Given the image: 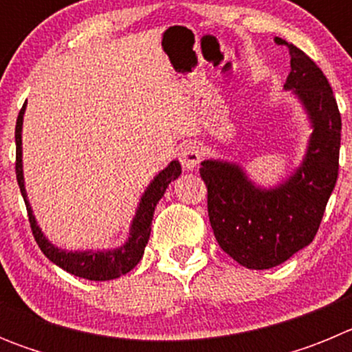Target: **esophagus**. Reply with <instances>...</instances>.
Returning a JSON list of instances; mask_svg holds the SVG:
<instances>
[{"mask_svg":"<svg viewBox=\"0 0 352 352\" xmlns=\"http://www.w3.org/2000/svg\"><path fill=\"white\" fill-rule=\"evenodd\" d=\"M178 158H179V164L183 166V169L186 170H192L194 167H197L203 160V151L199 149V146L192 144H183L178 151Z\"/></svg>","mask_w":352,"mask_h":352,"instance_id":"esophagus-1","label":"esophagus"}]
</instances>
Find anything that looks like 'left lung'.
Masks as SVG:
<instances>
[{
  "label": "left lung",
  "instance_id": "obj_1",
  "mask_svg": "<svg viewBox=\"0 0 352 352\" xmlns=\"http://www.w3.org/2000/svg\"><path fill=\"white\" fill-rule=\"evenodd\" d=\"M291 56L285 89H294L312 120L309 151L284 185L261 190L227 162L204 160L208 217L226 254L250 270L278 266L316 238L338 178L342 118L322 70L296 45L282 38Z\"/></svg>",
  "mask_w": 352,
  "mask_h": 352
}]
</instances>
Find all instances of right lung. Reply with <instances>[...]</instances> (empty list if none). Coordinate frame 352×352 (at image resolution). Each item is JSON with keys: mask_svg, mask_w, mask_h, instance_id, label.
<instances>
[{"mask_svg": "<svg viewBox=\"0 0 352 352\" xmlns=\"http://www.w3.org/2000/svg\"><path fill=\"white\" fill-rule=\"evenodd\" d=\"M24 107L17 116V125H15V174H17V183L21 188V194L24 197L28 210V219H30L31 232L35 236L36 245L43 252V256L51 259L52 263L58 264L65 272L72 275L88 278V280H113L118 276L125 275L130 270L138 266L144 254V247L149 239L151 232V220H153V211L157 203L166 192L167 185L173 179H176L182 174V166L179 162H170L166 169L158 174L153 182L149 183L148 190L144 192L141 199V204L138 208L135 219H133L132 227H130V238L123 247L109 252H65L61 248H56L45 239L42 231L38 229L31 211L30 203L26 199V190H24V178H23V148H21V130H23V116Z\"/></svg>", "mask_w": 352, "mask_h": 352, "instance_id": "obj_1", "label": "right lung"}]
</instances>
